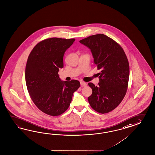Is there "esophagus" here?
<instances>
[{
	"mask_svg": "<svg viewBox=\"0 0 155 155\" xmlns=\"http://www.w3.org/2000/svg\"><path fill=\"white\" fill-rule=\"evenodd\" d=\"M80 83H81V86H87V84H86V82H83V81H81Z\"/></svg>",
	"mask_w": 155,
	"mask_h": 155,
	"instance_id": "esophagus-1",
	"label": "esophagus"
}]
</instances>
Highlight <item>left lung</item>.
<instances>
[{
	"mask_svg": "<svg viewBox=\"0 0 155 155\" xmlns=\"http://www.w3.org/2000/svg\"><path fill=\"white\" fill-rule=\"evenodd\" d=\"M88 47L99 73L98 86L90 82L93 90L88 97L90 106L101 114L108 113L121 103L127 92L129 63L122 47L103 34L90 36L80 41Z\"/></svg>",
	"mask_w": 155,
	"mask_h": 155,
	"instance_id": "8db88e82",
	"label": "left lung"
}]
</instances>
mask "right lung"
<instances>
[{"mask_svg": "<svg viewBox=\"0 0 155 155\" xmlns=\"http://www.w3.org/2000/svg\"><path fill=\"white\" fill-rule=\"evenodd\" d=\"M75 38H53L38 42L30 53L25 67V82L33 103L51 116L64 113L70 106L80 82L62 81L58 74L64 67L63 57Z\"/></svg>", "mask_w": 155, "mask_h": 155, "instance_id": "right-lung-1", "label": "right lung"}]
</instances>
